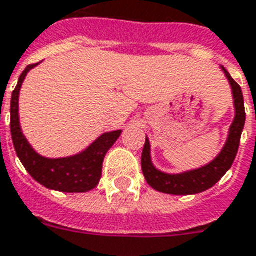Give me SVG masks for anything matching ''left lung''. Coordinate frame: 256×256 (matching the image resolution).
I'll return each mask as SVG.
<instances>
[{"mask_svg":"<svg viewBox=\"0 0 256 256\" xmlns=\"http://www.w3.org/2000/svg\"><path fill=\"white\" fill-rule=\"evenodd\" d=\"M225 74L226 79L229 80L233 94V106H234V119L232 122L228 133V138L218 155L212 160L188 172L168 174L156 168L150 158V142L148 137L145 140L142 156H141V167L142 172L152 188L162 193L176 194V196H185V194H196L207 189L212 188L220 178L229 172V168L236 159L240 138H242V128L246 123V110H244V98H242V88L234 82L230 74L225 68L220 67Z\"/></svg>","mask_w":256,"mask_h":256,"instance_id":"left-lung-1","label":"left lung"}]
</instances>
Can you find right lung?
Here are the masks:
<instances>
[{
    "label": "right lung",
    "mask_w": 256,
    "mask_h": 256,
    "mask_svg": "<svg viewBox=\"0 0 256 256\" xmlns=\"http://www.w3.org/2000/svg\"><path fill=\"white\" fill-rule=\"evenodd\" d=\"M40 63L31 64L20 75L10 100V133L14 150L22 164L36 182L45 188L66 193H84L94 189L100 182L102 162L106 152L116 142L122 130L101 134L98 138L79 152L67 158H45L40 155L22 132L19 119V94L27 74Z\"/></svg>",
    "instance_id": "right-lung-1"
}]
</instances>
